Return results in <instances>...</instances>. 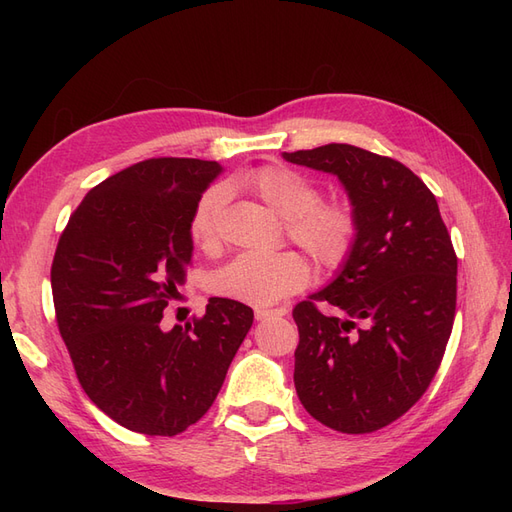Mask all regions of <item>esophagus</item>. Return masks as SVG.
<instances>
[{
  "mask_svg": "<svg viewBox=\"0 0 512 512\" xmlns=\"http://www.w3.org/2000/svg\"><path fill=\"white\" fill-rule=\"evenodd\" d=\"M254 316H256V320H267V318H282V316H286V309H256Z\"/></svg>",
  "mask_w": 512,
  "mask_h": 512,
  "instance_id": "34e87169",
  "label": "esophagus"
}]
</instances>
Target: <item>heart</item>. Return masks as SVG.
Returning <instances> with one entry per match:
<instances>
[{
  "mask_svg": "<svg viewBox=\"0 0 512 512\" xmlns=\"http://www.w3.org/2000/svg\"><path fill=\"white\" fill-rule=\"evenodd\" d=\"M241 185L286 220L288 237L320 267L335 269L350 256L356 241L352 209L337 200H318V185L299 170L265 164L243 175ZM226 198L222 185H213L198 198L190 218V237L196 245L213 243ZM307 282L309 265L297 252H245L213 275L211 288L220 297L265 307L301 290Z\"/></svg>",
  "mask_w": 512,
  "mask_h": 512,
  "instance_id": "obj_1",
  "label": "heart"
}]
</instances>
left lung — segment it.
Returning a JSON list of instances; mask_svg holds the SVG:
<instances>
[{"instance_id": "1", "label": "left lung", "mask_w": 512, "mask_h": 512, "mask_svg": "<svg viewBox=\"0 0 512 512\" xmlns=\"http://www.w3.org/2000/svg\"><path fill=\"white\" fill-rule=\"evenodd\" d=\"M282 158L335 175L356 218L350 256L292 309L294 389L303 408L335 431L382 429L421 399L451 337V235L436 196L397 160L342 143Z\"/></svg>"}]
</instances>
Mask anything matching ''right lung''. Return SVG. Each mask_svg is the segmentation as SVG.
<instances>
[{
  "mask_svg": "<svg viewBox=\"0 0 512 512\" xmlns=\"http://www.w3.org/2000/svg\"><path fill=\"white\" fill-rule=\"evenodd\" d=\"M218 162L153 158L89 190L57 243L51 286L59 333L83 391L115 423L177 436L203 418L254 322L211 297L185 329L162 312L185 284L190 218Z\"/></svg>",
  "mask_w": 512,
  "mask_h": 512,
  "instance_id": "1",
  "label": "right lung"
}]
</instances>
